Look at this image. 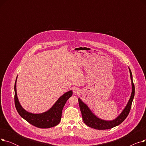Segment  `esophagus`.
<instances>
[{
  "label": "esophagus",
  "mask_w": 146,
  "mask_h": 146,
  "mask_svg": "<svg viewBox=\"0 0 146 146\" xmlns=\"http://www.w3.org/2000/svg\"><path fill=\"white\" fill-rule=\"evenodd\" d=\"M73 93H74V94H78V93L79 92L80 90H79V89L78 88H77V87H75V88H73Z\"/></svg>",
  "instance_id": "34e87169"
}]
</instances>
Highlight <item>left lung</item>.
<instances>
[{
    "mask_svg": "<svg viewBox=\"0 0 146 146\" xmlns=\"http://www.w3.org/2000/svg\"><path fill=\"white\" fill-rule=\"evenodd\" d=\"M128 68L130 73V78H131L132 85L131 95L129 98V99L127 105L125 107V108L115 119L111 121H106L97 117L91 111V110L86 104L84 103L80 98L78 99L79 107L82 113L83 122H85V124H86L88 127L96 129H110L121 124L127 117L129 111L131 110V104L133 101L135 94V87L133 81L132 73L131 70H130V68L129 67Z\"/></svg>",
    "mask_w": 146,
    "mask_h": 146,
    "instance_id": "left-lung-1",
    "label": "left lung"
}]
</instances>
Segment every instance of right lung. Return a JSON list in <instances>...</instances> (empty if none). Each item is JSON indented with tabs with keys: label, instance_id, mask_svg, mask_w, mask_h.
I'll return each mask as SVG.
<instances>
[{
	"label": "right lung",
	"instance_id": "right-lung-1",
	"mask_svg": "<svg viewBox=\"0 0 146 146\" xmlns=\"http://www.w3.org/2000/svg\"><path fill=\"white\" fill-rule=\"evenodd\" d=\"M17 78L18 76L15 80L14 86L15 105L21 117L31 124L40 128H48L58 125L61 118L63 107L69 98L73 95L72 90H69L61 96L47 111L41 113H33L23 108L19 102L17 93Z\"/></svg>",
	"mask_w": 146,
	"mask_h": 146
}]
</instances>
